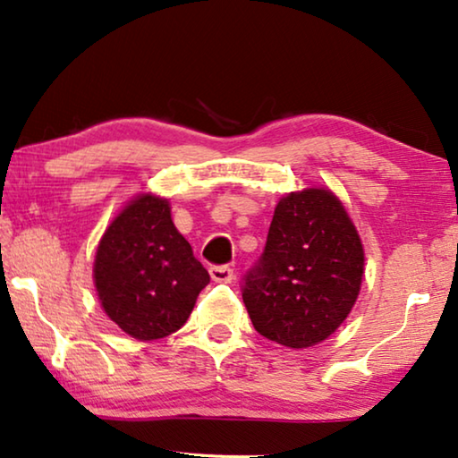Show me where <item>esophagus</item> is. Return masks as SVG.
<instances>
[{"mask_svg":"<svg viewBox=\"0 0 458 458\" xmlns=\"http://www.w3.org/2000/svg\"><path fill=\"white\" fill-rule=\"evenodd\" d=\"M209 277L216 283H232L234 279V271L230 267H212L209 268Z\"/></svg>","mask_w":458,"mask_h":458,"instance_id":"obj_1","label":"esophagus"}]
</instances>
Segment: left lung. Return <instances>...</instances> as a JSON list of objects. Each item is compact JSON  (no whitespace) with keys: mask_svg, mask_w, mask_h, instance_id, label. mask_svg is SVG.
<instances>
[{"mask_svg":"<svg viewBox=\"0 0 458 458\" xmlns=\"http://www.w3.org/2000/svg\"><path fill=\"white\" fill-rule=\"evenodd\" d=\"M365 246L336 193L306 187L275 206L267 246L246 275L242 301L255 330L310 348L340 328L360 293Z\"/></svg>","mask_w":458,"mask_h":458,"instance_id":"8db88e82","label":"left lung"}]
</instances>
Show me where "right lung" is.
Instances as JSON below:
<instances>
[{
    "mask_svg": "<svg viewBox=\"0 0 458 458\" xmlns=\"http://www.w3.org/2000/svg\"><path fill=\"white\" fill-rule=\"evenodd\" d=\"M93 283L106 316L148 343L187 322L209 275L173 224L169 199L140 191L101 234Z\"/></svg>",
    "mask_w": 458,
    "mask_h": 458,
    "instance_id": "1",
    "label": "right lung"
}]
</instances>
